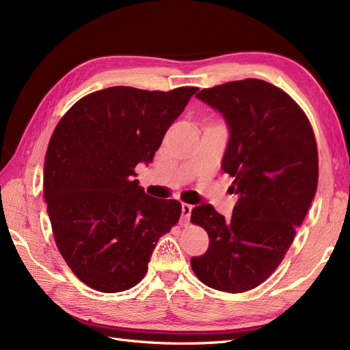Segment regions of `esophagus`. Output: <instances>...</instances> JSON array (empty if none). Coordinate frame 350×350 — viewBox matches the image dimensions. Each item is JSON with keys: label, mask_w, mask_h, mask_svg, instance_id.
<instances>
[{"label": "esophagus", "mask_w": 350, "mask_h": 350, "mask_svg": "<svg viewBox=\"0 0 350 350\" xmlns=\"http://www.w3.org/2000/svg\"><path fill=\"white\" fill-rule=\"evenodd\" d=\"M191 210H193V206L191 204H187V203H183V224H188L189 221V216H191Z\"/></svg>", "instance_id": "1"}]
</instances>
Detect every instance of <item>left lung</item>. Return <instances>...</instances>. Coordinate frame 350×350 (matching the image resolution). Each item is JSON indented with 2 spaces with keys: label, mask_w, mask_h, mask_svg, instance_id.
<instances>
[{
  "label": "left lung",
  "mask_w": 350,
  "mask_h": 350,
  "mask_svg": "<svg viewBox=\"0 0 350 350\" xmlns=\"http://www.w3.org/2000/svg\"><path fill=\"white\" fill-rule=\"evenodd\" d=\"M197 98L228 125L221 167L234 176L229 189L238 201L229 220L210 204L193 208L191 221L210 243L191 267L208 288L241 293L266 280L288 252L315 197L319 152L298 103L267 81H229Z\"/></svg>",
  "instance_id": "1"
}]
</instances>
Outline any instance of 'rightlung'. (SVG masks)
I'll return each instance as SVG.
<instances>
[{"mask_svg":"<svg viewBox=\"0 0 350 350\" xmlns=\"http://www.w3.org/2000/svg\"><path fill=\"white\" fill-rule=\"evenodd\" d=\"M198 88L115 86L81 98L62 116L45 156L44 197L62 258L89 288L115 293L147 271L181 203L147 196L134 167L149 165Z\"/></svg>","mask_w":350,"mask_h":350,"instance_id":"right-lung-1","label":"right lung"}]
</instances>
